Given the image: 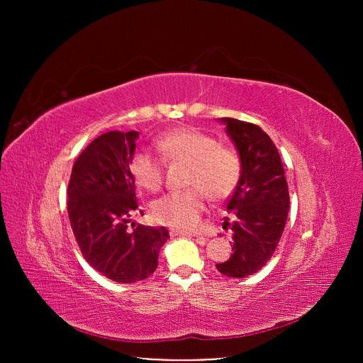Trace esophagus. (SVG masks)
<instances>
[{
  "label": "esophagus",
  "instance_id": "34e87169",
  "mask_svg": "<svg viewBox=\"0 0 363 363\" xmlns=\"http://www.w3.org/2000/svg\"><path fill=\"white\" fill-rule=\"evenodd\" d=\"M169 234H170V237H193L191 233H186V231H182V230H174V228H172V230L169 231ZM197 240H199L200 244H206V238L197 237Z\"/></svg>",
  "mask_w": 363,
  "mask_h": 363
}]
</instances>
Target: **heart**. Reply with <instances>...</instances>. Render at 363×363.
<instances>
[{"instance_id": "1", "label": "heart", "mask_w": 363, "mask_h": 363, "mask_svg": "<svg viewBox=\"0 0 363 363\" xmlns=\"http://www.w3.org/2000/svg\"><path fill=\"white\" fill-rule=\"evenodd\" d=\"M160 156L167 163L186 164L184 191L170 193L152 203L156 222L193 231L206 211V199H230L241 178V160L233 148L196 128L167 130L156 141ZM129 172L135 184L148 193H157L163 185V164L150 152L137 151L130 157Z\"/></svg>"}]
</instances>
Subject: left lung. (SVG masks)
I'll use <instances>...</instances> for the list:
<instances>
[{
    "instance_id": "8db88e82",
    "label": "left lung",
    "mask_w": 363,
    "mask_h": 363,
    "mask_svg": "<svg viewBox=\"0 0 363 363\" xmlns=\"http://www.w3.org/2000/svg\"><path fill=\"white\" fill-rule=\"evenodd\" d=\"M241 159V178L226 211L234 215L233 256L218 263L231 278L256 274L277 250L287 222L290 196L279 152L271 137L255 123L220 119ZM228 220V219H226Z\"/></svg>"
}]
</instances>
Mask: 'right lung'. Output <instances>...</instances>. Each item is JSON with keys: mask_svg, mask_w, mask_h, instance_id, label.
Masks as SVG:
<instances>
[{"mask_svg": "<svg viewBox=\"0 0 363 363\" xmlns=\"http://www.w3.org/2000/svg\"><path fill=\"white\" fill-rule=\"evenodd\" d=\"M137 130H110L95 138L76 159L67 186V213L82 256L106 278L132 284L157 268L159 252L169 238L164 226L133 225L135 181L129 162Z\"/></svg>", "mask_w": 363, "mask_h": 363, "instance_id": "1", "label": "right lung"}]
</instances>
